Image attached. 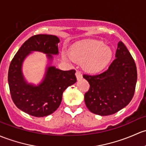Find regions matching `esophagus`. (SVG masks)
I'll list each match as a JSON object with an SVG mask.
<instances>
[{
  "label": "esophagus",
  "mask_w": 146,
  "mask_h": 146,
  "mask_svg": "<svg viewBox=\"0 0 146 146\" xmlns=\"http://www.w3.org/2000/svg\"><path fill=\"white\" fill-rule=\"evenodd\" d=\"M76 78H77L78 80H80V79H82V75L81 74L80 72H79V71H76Z\"/></svg>",
  "instance_id": "34e87169"
}]
</instances>
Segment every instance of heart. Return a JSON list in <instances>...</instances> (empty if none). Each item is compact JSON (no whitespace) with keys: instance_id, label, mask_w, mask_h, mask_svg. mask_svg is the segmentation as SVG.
Here are the masks:
<instances>
[{"instance_id":"heart-1","label":"heart","mask_w":146,"mask_h":146,"mask_svg":"<svg viewBox=\"0 0 146 146\" xmlns=\"http://www.w3.org/2000/svg\"><path fill=\"white\" fill-rule=\"evenodd\" d=\"M67 59V56L64 55ZM70 56L73 60L83 61L82 66L86 71L96 73L107 66L113 56L111 48L97 40L79 43L70 48Z\"/></svg>"}]
</instances>
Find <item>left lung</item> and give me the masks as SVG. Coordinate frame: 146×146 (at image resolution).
I'll use <instances>...</instances> for the list:
<instances>
[{
	"label": "left lung",
	"mask_w": 146,
	"mask_h": 146,
	"mask_svg": "<svg viewBox=\"0 0 146 146\" xmlns=\"http://www.w3.org/2000/svg\"><path fill=\"white\" fill-rule=\"evenodd\" d=\"M90 85L85 94L86 106L101 116L110 115L127 106L134 96L137 81L136 64L122 41L108 69L95 76L84 75Z\"/></svg>",
	"instance_id": "1"
}]
</instances>
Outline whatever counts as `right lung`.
I'll return each mask as SVG.
<instances>
[{
    "instance_id": "obj_1",
    "label": "right lung",
    "mask_w": 146,
    "mask_h": 146,
    "mask_svg": "<svg viewBox=\"0 0 146 146\" xmlns=\"http://www.w3.org/2000/svg\"><path fill=\"white\" fill-rule=\"evenodd\" d=\"M59 38L40 34L29 38L15 55L8 70V84L13 102L19 109L34 117L52 114L60 106L62 94L69 86L76 83V70H62L52 66L53 55L59 54ZM33 51L45 53L48 65L41 82L29 84L22 72L23 63Z\"/></svg>"
}]
</instances>
